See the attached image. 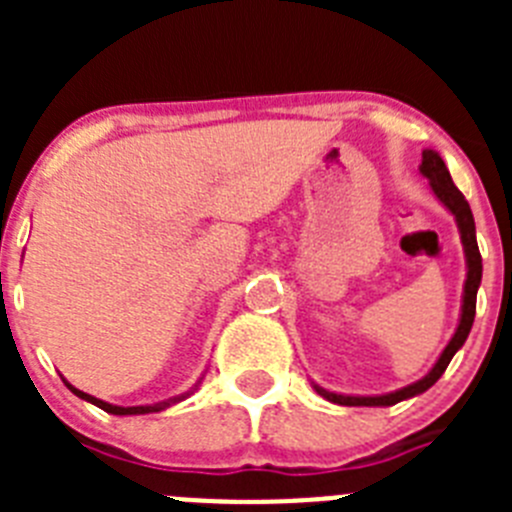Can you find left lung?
I'll return each instance as SVG.
<instances>
[{
    "mask_svg": "<svg viewBox=\"0 0 512 512\" xmlns=\"http://www.w3.org/2000/svg\"><path fill=\"white\" fill-rule=\"evenodd\" d=\"M420 174L428 179L431 184V192L436 194V200L441 202L446 210L454 215L456 228L461 235V246H464V261H467V279H464V292H461V312H459V325H456L454 336L446 343V348L441 351V356L436 359V364L431 366V372L420 377L418 382L408 384V387H400L395 392H387V395H341V392H330L320 384L310 382L312 390L318 392L323 400L336 402V405H348V408H390L402 400H410V397L423 395L425 390H431L433 384L441 379V374L446 372V366L451 364L454 354L464 346V341L469 338V330L474 323V310H477V289L482 282V256H479L477 246V228H474V215L469 202L464 200V194L456 189V184L451 182V174L443 164V158L438 156V151L433 148H425L423 161L418 166Z\"/></svg>",
    "mask_w": 512,
    "mask_h": 512,
    "instance_id": "8db88e82",
    "label": "left lung"
}]
</instances>
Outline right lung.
Instances as JSON below:
<instances>
[{"instance_id":"obj_1","label":"right lung","mask_w":512,"mask_h":512,"mask_svg":"<svg viewBox=\"0 0 512 512\" xmlns=\"http://www.w3.org/2000/svg\"><path fill=\"white\" fill-rule=\"evenodd\" d=\"M61 379H63V377H61ZM200 382H202V377H200ZM200 382L194 384V387H192V390H189V392H184V395H179V397H171V400L153 402V405H133V408H122V405H112V402H104V400H99V397L87 395V392L76 390V387L69 382V379H63V384H66V387H69V390L74 392V395L79 397V400L92 402V405H97V408H102L104 413H110V415H148V413H161V410L171 408V405H176V402H182V400H187L189 395H194V390L200 387Z\"/></svg>"}]
</instances>
